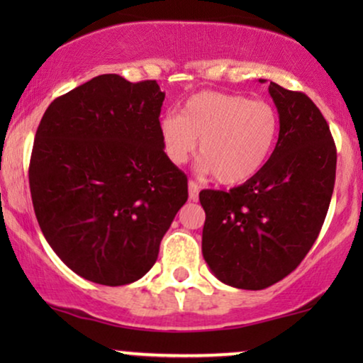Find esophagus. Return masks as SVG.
<instances>
[{
    "label": "esophagus",
    "instance_id": "esophagus-1",
    "mask_svg": "<svg viewBox=\"0 0 363 363\" xmlns=\"http://www.w3.org/2000/svg\"><path fill=\"white\" fill-rule=\"evenodd\" d=\"M198 191H200V186H198L193 180L188 182V198H190V201L198 200Z\"/></svg>",
    "mask_w": 363,
    "mask_h": 363
}]
</instances>
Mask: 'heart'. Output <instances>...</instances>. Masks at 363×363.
Here are the masks:
<instances>
[{
    "label": "heart",
    "instance_id": "obj_1",
    "mask_svg": "<svg viewBox=\"0 0 363 363\" xmlns=\"http://www.w3.org/2000/svg\"><path fill=\"white\" fill-rule=\"evenodd\" d=\"M279 133V116L271 104L223 92L191 96L182 116L160 121L163 150L175 165L188 162L198 148L200 170L215 173L223 185H241L269 160Z\"/></svg>",
    "mask_w": 363,
    "mask_h": 363
}]
</instances>
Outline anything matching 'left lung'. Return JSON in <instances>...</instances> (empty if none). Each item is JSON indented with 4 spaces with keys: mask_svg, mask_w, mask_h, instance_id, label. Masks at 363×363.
Masks as SVG:
<instances>
[{
    "mask_svg": "<svg viewBox=\"0 0 363 363\" xmlns=\"http://www.w3.org/2000/svg\"><path fill=\"white\" fill-rule=\"evenodd\" d=\"M269 94L279 113L269 160L230 191L200 193L203 257L218 279L238 289H264L301 264L324 225L335 183V143L315 104L276 82Z\"/></svg>",
    "mask_w": 363,
    "mask_h": 363,
    "instance_id": "8db88e82",
    "label": "left lung"
}]
</instances>
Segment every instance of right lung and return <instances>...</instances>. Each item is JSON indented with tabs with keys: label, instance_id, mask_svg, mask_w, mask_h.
Wrapping results in <instances>:
<instances>
[{
	"label": "right lung",
	"instance_id": "add662e5",
	"mask_svg": "<svg viewBox=\"0 0 363 363\" xmlns=\"http://www.w3.org/2000/svg\"><path fill=\"white\" fill-rule=\"evenodd\" d=\"M157 81L102 74L51 102L39 123L29 188L39 228L69 269L104 286L140 279L188 200L163 152Z\"/></svg>",
	"mask_w": 363,
	"mask_h": 363
}]
</instances>
